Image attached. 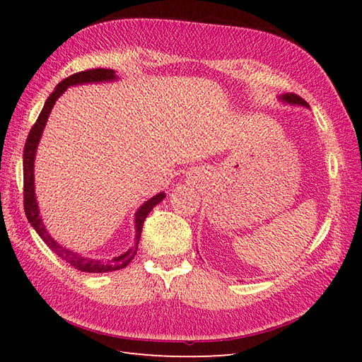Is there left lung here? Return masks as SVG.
I'll return each instance as SVG.
<instances>
[{"label": "left lung", "mask_w": 362, "mask_h": 362, "mask_svg": "<svg viewBox=\"0 0 362 362\" xmlns=\"http://www.w3.org/2000/svg\"><path fill=\"white\" fill-rule=\"evenodd\" d=\"M282 100L290 103V104H299V105L308 107V104H306V101L302 100V98H300L299 95H296V93H286V95H282Z\"/></svg>", "instance_id": "obj_1"}]
</instances>
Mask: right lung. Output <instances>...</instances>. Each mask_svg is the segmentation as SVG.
Wrapping results in <instances>:
<instances>
[{
    "instance_id": "1",
    "label": "right lung",
    "mask_w": 362,
    "mask_h": 362,
    "mask_svg": "<svg viewBox=\"0 0 362 362\" xmlns=\"http://www.w3.org/2000/svg\"><path fill=\"white\" fill-rule=\"evenodd\" d=\"M110 80H116L115 71L113 69H103V68L81 71V72L69 75L68 78H64L60 84H57L56 90L49 95L45 105H43L37 120L30 129L25 146H24V210H25V216L28 218V222L31 223L33 228L36 229L39 237L48 245V247L54 252V254L59 255L66 262H69V264L72 267H75L76 270L87 272V273H107V272H115V270L127 267L129 264V261L133 259L136 255L137 245H139V240L141 235V228H144V222H145L146 216L149 214L152 208H154L158 202H161L164 199V196H166L164 193H158L154 196V198H151L148 202H145L139 208V211L136 213V245L131 249H128L125 254L119 255L113 259H107V261L86 258V257L75 254V252H72L66 247L60 246L56 240H54L47 233L45 226H43V223H42V218L39 216V206H37L36 196H35V177H33V166H35L36 148H37V144L40 140L42 131H43V128H45L48 116L51 113V108L54 107V104H56L57 98L64 90H66L69 86L83 84V83L110 81Z\"/></svg>"
}]
</instances>
